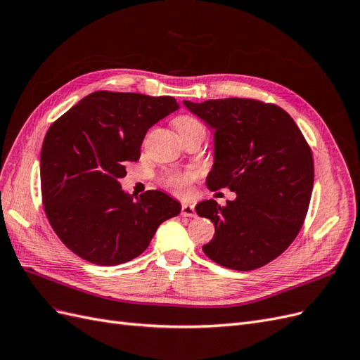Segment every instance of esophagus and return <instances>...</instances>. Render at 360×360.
<instances>
[{"label": "esophagus", "instance_id": "1", "mask_svg": "<svg viewBox=\"0 0 360 360\" xmlns=\"http://www.w3.org/2000/svg\"><path fill=\"white\" fill-rule=\"evenodd\" d=\"M181 216L193 217L195 216V207L191 205V204H183L181 205Z\"/></svg>", "mask_w": 360, "mask_h": 360}]
</instances>
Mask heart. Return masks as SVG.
Wrapping results in <instances>:
<instances>
[{
	"instance_id": "b5f03b06",
	"label": "heart",
	"mask_w": 360,
	"mask_h": 360,
	"mask_svg": "<svg viewBox=\"0 0 360 360\" xmlns=\"http://www.w3.org/2000/svg\"><path fill=\"white\" fill-rule=\"evenodd\" d=\"M174 124H176L179 135H188V134H195V132L205 134L204 124L197 117H193V115H188V114L179 115L176 120H174ZM195 177H197V174H195L193 171L174 172L167 179L165 184L174 193L179 195V197H186V195H189V192H191V183Z\"/></svg>"
}]
</instances>
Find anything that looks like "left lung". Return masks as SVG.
Masks as SVG:
<instances>
[{
  "label": "left lung",
  "mask_w": 360,
  "mask_h": 360,
  "mask_svg": "<svg viewBox=\"0 0 360 360\" xmlns=\"http://www.w3.org/2000/svg\"><path fill=\"white\" fill-rule=\"evenodd\" d=\"M183 103L214 129L207 188L237 195L225 205L207 200L195 207L216 230L204 254L233 270L263 267L292 243L304 222L314 186L311 147L278 105L240 97Z\"/></svg>",
  "instance_id": "1"
}]
</instances>
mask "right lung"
Returning a JSON list of instances; mask_svg holds the SVG:
<instances>
[{
    "label": "right lung",
    "instance_id": "right-lung-1",
    "mask_svg": "<svg viewBox=\"0 0 360 360\" xmlns=\"http://www.w3.org/2000/svg\"><path fill=\"white\" fill-rule=\"evenodd\" d=\"M177 108L171 96L94 91L51 124L40 153L41 201L73 254L97 266L127 263L180 213L167 193L134 198L118 181L139 159L147 130Z\"/></svg>",
    "mask_w": 360,
    "mask_h": 360
}]
</instances>
